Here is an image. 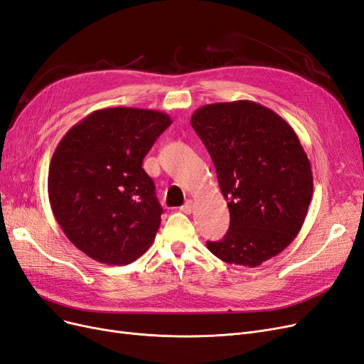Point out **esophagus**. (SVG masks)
Listing matches in <instances>:
<instances>
[{
	"mask_svg": "<svg viewBox=\"0 0 364 364\" xmlns=\"http://www.w3.org/2000/svg\"><path fill=\"white\" fill-rule=\"evenodd\" d=\"M180 210L186 215H191L193 212V201H192V199H187V201L181 205Z\"/></svg>",
	"mask_w": 364,
	"mask_h": 364,
	"instance_id": "obj_1",
	"label": "esophagus"
}]
</instances>
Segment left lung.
Masks as SVG:
<instances>
[{
    "instance_id": "8db88e82",
    "label": "left lung",
    "mask_w": 364,
    "mask_h": 364,
    "mask_svg": "<svg viewBox=\"0 0 364 364\" xmlns=\"http://www.w3.org/2000/svg\"><path fill=\"white\" fill-rule=\"evenodd\" d=\"M191 124L230 210L228 232L207 248L225 263L260 266L284 251L306 220L313 195L306 151L279 114L248 100L203 105Z\"/></svg>"
}]
</instances>
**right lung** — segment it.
<instances>
[{"label":"right lung","mask_w":364,"mask_h":364,"mask_svg":"<svg viewBox=\"0 0 364 364\" xmlns=\"http://www.w3.org/2000/svg\"><path fill=\"white\" fill-rule=\"evenodd\" d=\"M172 124L133 107L92 112L58 142L48 172L53 213L75 248L104 264H128L154 242L161 205L142 161Z\"/></svg>","instance_id":"right-lung-1"}]
</instances>
